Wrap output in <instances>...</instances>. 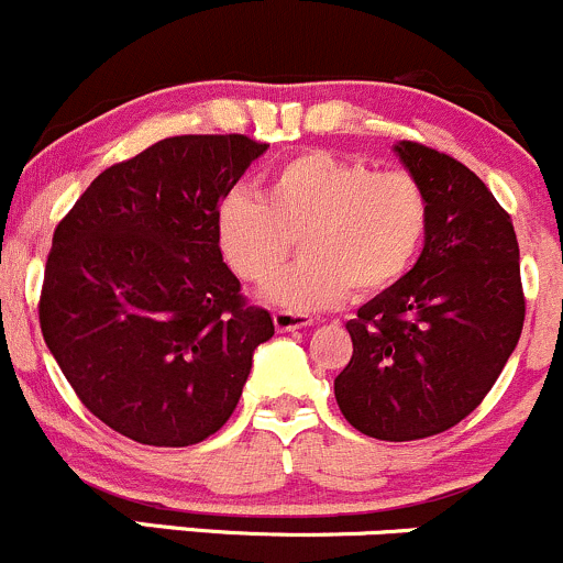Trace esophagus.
Returning <instances> with one entry per match:
<instances>
[{
	"label": "esophagus",
	"mask_w": 563,
	"mask_h": 563,
	"mask_svg": "<svg viewBox=\"0 0 563 563\" xmlns=\"http://www.w3.org/2000/svg\"><path fill=\"white\" fill-rule=\"evenodd\" d=\"M272 321H275V329H277V331H294V329H305V327H310L312 318H310V316H305V312L277 310L275 316H272Z\"/></svg>",
	"instance_id": "obj_1"
}]
</instances>
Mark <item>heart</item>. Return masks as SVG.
Returning a JSON list of instances; mask_svg holds the SVG:
<instances>
[{
  "instance_id": "heart-1",
  "label": "heart",
  "mask_w": 563,
  "mask_h": 563,
  "mask_svg": "<svg viewBox=\"0 0 563 563\" xmlns=\"http://www.w3.org/2000/svg\"><path fill=\"white\" fill-rule=\"evenodd\" d=\"M431 227L429 194L401 169L375 173L358 158L307 151L277 164L262 197L234 188L216 207L223 262L247 283H266L300 236L302 258L266 288L294 312L377 297L405 280Z\"/></svg>"
}]
</instances>
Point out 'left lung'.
<instances>
[{"label":"left lung","mask_w":563,"mask_h":563,"mask_svg":"<svg viewBox=\"0 0 563 563\" xmlns=\"http://www.w3.org/2000/svg\"><path fill=\"white\" fill-rule=\"evenodd\" d=\"M394 153L429 194V236L410 275L345 323L353 356L334 396L361 434L410 442L481 405L516 351L526 301L516 229L481 177L418 142Z\"/></svg>","instance_id":"left-lung-1"}]
</instances>
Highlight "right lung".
<instances>
[{"instance_id": "right-lung-1", "label": "right lung", "mask_w": 563, "mask_h": 563, "mask_svg": "<svg viewBox=\"0 0 563 563\" xmlns=\"http://www.w3.org/2000/svg\"><path fill=\"white\" fill-rule=\"evenodd\" d=\"M264 142L183 134L104 169L53 232L40 327L82 405L156 448L197 445L234 412L275 334L216 242V207Z\"/></svg>"}]
</instances>
